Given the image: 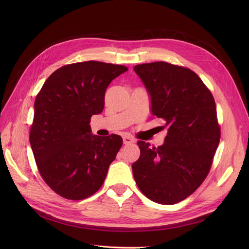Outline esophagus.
<instances>
[{
    "instance_id": "obj_1",
    "label": "esophagus",
    "mask_w": 249,
    "mask_h": 249,
    "mask_svg": "<svg viewBox=\"0 0 249 249\" xmlns=\"http://www.w3.org/2000/svg\"><path fill=\"white\" fill-rule=\"evenodd\" d=\"M123 142H124V144L128 145V144H131L132 142H134V140L130 136H124L123 137Z\"/></svg>"
}]
</instances>
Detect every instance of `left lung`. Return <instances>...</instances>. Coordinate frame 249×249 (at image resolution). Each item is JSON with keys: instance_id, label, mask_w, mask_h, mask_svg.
I'll list each match as a JSON object with an SVG mask.
<instances>
[{"instance_id": "left-lung-1", "label": "left lung", "mask_w": 249, "mask_h": 249, "mask_svg": "<svg viewBox=\"0 0 249 249\" xmlns=\"http://www.w3.org/2000/svg\"><path fill=\"white\" fill-rule=\"evenodd\" d=\"M133 70L149 95L151 114L167 127L162 145L137 142L140 158L132 164L134 179L149 200L173 205L192 195L210 171L220 141L215 101L189 69L156 61Z\"/></svg>"}]
</instances>
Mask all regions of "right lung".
<instances>
[{"label": "right lung", "mask_w": 249, "mask_h": 249, "mask_svg": "<svg viewBox=\"0 0 249 249\" xmlns=\"http://www.w3.org/2000/svg\"><path fill=\"white\" fill-rule=\"evenodd\" d=\"M127 71L100 61L68 64L52 73L37 95L30 144L39 173L61 197L86 199L106 178L123 139L94 135L89 120L103 112L111 82Z\"/></svg>", "instance_id": "obj_1"}]
</instances>
